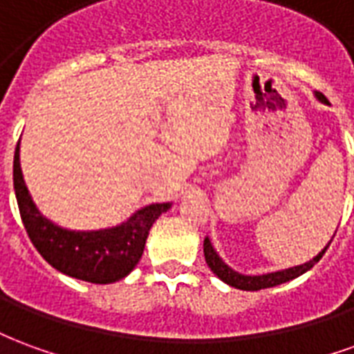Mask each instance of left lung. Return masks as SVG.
Wrapping results in <instances>:
<instances>
[{"mask_svg": "<svg viewBox=\"0 0 354 354\" xmlns=\"http://www.w3.org/2000/svg\"><path fill=\"white\" fill-rule=\"evenodd\" d=\"M315 98H317L319 102H322V104H328V100L324 98V94L315 93ZM332 239H330V243H332ZM330 243H328V245L324 246V248H322V250H320L313 260L305 261V263H301V266H294V267H288V269L271 271V273H263V274H243V273H239V271H235L233 267L227 266V263L220 258V254L216 252V248L212 246V243H210V239L208 237H205V245H203V248H205V260H207L210 271H212L220 281H223L225 284H230V286H233V288L246 290V292H256V290H261V288H273V286H277V284L288 282L292 281V279L299 277V274L307 273V271H309V269H311V267L315 266L322 256H324V252H326V248L330 246Z\"/></svg>", "mask_w": 354, "mask_h": 354, "instance_id": "8db88e82", "label": "left lung"}]
</instances>
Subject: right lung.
<instances>
[{
    "instance_id": "right-lung-1",
    "label": "right lung",
    "mask_w": 354,
    "mask_h": 354,
    "mask_svg": "<svg viewBox=\"0 0 354 354\" xmlns=\"http://www.w3.org/2000/svg\"><path fill=\"white\" fill-rule=\"evenodd\" d=\"M12 184L20 218L37 252L60 273L93 284H111L131 273L144 254L151 225L172 207V203H151L124 222L104 230L62 227L39 212L28 192L20 169V140L12 161Z\"/></svg>"
}]
</instances>
